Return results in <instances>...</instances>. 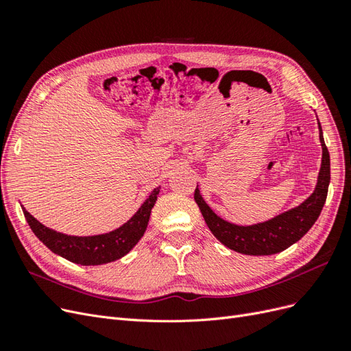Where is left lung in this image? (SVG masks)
<instances>
[{"mask_svg":"<svg viewBox=\"0 0 351 351\" xmlns=\"http://www.w3.org/2000/svg\"><path fill=\"white\" fill-rule=\"evenodd\" d=\"M317 127H319V142L322 146L321 169L313 193L304 199L299 206L285 210L268 221L256 222L252 226H240L217 215L202 197L199 186L196 187L195 200L206 226L224 246L243 254L267 256V254H275L289 249L312 228L325 205L329 180H331L329 152L325 146L319 120H317Z\"/></svg>","mask_w":351,"mask_h":351,"instance_id":"8db88e82","label":"left lung"}]
</instances>
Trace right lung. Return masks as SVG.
Returning a JSON list of instances; mask_svg holds the SVG:
<instances>
[{"label":"right lung","mask_w":351,"mask_h":351,"mask_svg":"<svg viewBox=\"0 0 351 351\" xmlns=\"http://www.w3.org/2000/svg\"><path fill=\"white\" fill-rule=\"evenodd\" d=\"M159 190H161V186L155 187L149 196L145 199L142 206L136 210V214L123 226L97 236L64 234V232L56 231L42 224L29 214L26 208L22 206V209L32 231L51 252L73 263L84 265V267L93 265L95 267V265H104L121 259L139 243L147 228L151 210L158 199Z\"/></svg>","instance_id":"add662e5"}]
</instances>
